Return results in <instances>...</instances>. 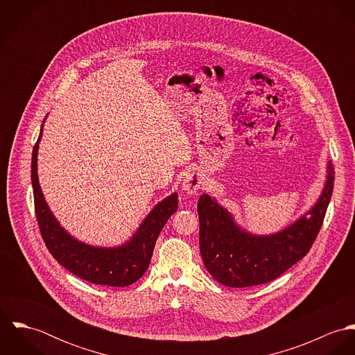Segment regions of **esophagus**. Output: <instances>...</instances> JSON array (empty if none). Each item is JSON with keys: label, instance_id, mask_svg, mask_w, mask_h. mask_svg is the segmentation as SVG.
<instances>
[{"label": "esophagus", "instance_id": "34e87169", "mask_svg": "<svg viewBox=\"0 0 355 355\" xmlns=\"http://www.w3.org/2000/svg\"><path fill=\"white\" fill-rule=\"evenodd\" d=\"M201 183H202V176L198 172L186 173L182 182V190L189 196H194L198 193Z\"/></svg>", "mask_w": 355, "mask_h": 355}]
</instances>
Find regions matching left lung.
Wrapping results in <instances>:
<instances>
[{
  "label": "left lung",
  "mask_w": 355,
  "mask_h": 355,
  "mask_svg": "<svg viewBox=\"0 0 355 355\" xmlns=\"http://www.w3.org/2000/svg\"><path fill=\"white\" fill-rule=\"evenodd\" d=\"M325 172L321 194L310 209L268 235L248 231L214 197L202 194L198 201L200 250L213 279L227 287H252L275 280L301 261L315 241L332 197L335 171L329 159Z\"/></svg>",
  "instance_id": "1"
}]
</instances>
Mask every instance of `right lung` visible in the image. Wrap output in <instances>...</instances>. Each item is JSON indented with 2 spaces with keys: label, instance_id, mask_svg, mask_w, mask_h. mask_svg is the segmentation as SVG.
<instances>
[{
  "label": "right lung",
  "instance_id": "obj_1",
  "mask_svg": "<svg viewBox=\"0 0 355 355\" xmlns=\"http://www.w3.org/2000/svg\"><path fill=\"white\" fill-rule=\"evenodd\" d=\"M44 123L33 150L31 183L35 214L46 248L60 265L93 284L125 287L135 283L149 268L154 245L161 230L178 210V194L172 193L155 203L130 239L121 245L109 248L94 246L76 239L55 218L40 184L38 150L44 134Z\"/></svg>",
  "mask_w": 355,
  "mask_h": 355
}]
</instances>
